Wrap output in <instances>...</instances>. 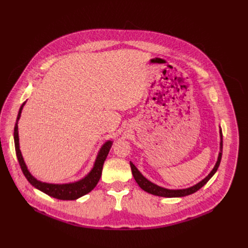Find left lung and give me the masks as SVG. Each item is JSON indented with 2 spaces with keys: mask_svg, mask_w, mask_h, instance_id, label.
<instances>
[{
  "mask_svg": "<svg viewBox=\"0 0 248 248\" xmlns=\"http://www.w3.org/2000/svg\"><path fill=\"white\" fill-rule=\"evenodd\" d=\"M220 152H219V155H218V159L217 162L215 164V167L213 168V170H211V172L206 176L204 180H202L200 183L196 184L193 186H190L187 188H182V190H170V188H166V187H162L159 186L155 184L151 183L150 181H148L146 178L142 175L137 168L134 166V164L130 161V167H131V170H132V174L134 176V179L136 181V183L138 184V186L142 188L143 191L152 194V195H155L158 197H166V198H179V197H185L187 195H191L196 193L197 191H199L200 188H201L203 186H205L208 181L212 178L215 174V172L217 171L219 166H220V162H221V157H222V149H223V138H222V130L220 129Z\"/></svg>",
  "mask_w": 248,
  "mask_h": 248,
  "instance_id": "1",
  "label": "left lung"
}]
</instances>
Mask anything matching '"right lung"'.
<instances>
[{
    "mask_svg": "<svg viewBox=\"0 0 248 248\" xmlns=\"http://www.w3.org/2000/svg\"><path fill=\"white\" fill-rule=\"evenodd\" d=\"M26 102L22 104L20 107L18 116H17V120L14 128V142H15V150H16V155L19 161V164L21 167V170L24 173L25 178L27 181L34 186L38 188L39 191L45 193L46 195H48L52 198L58 199V200H77L82 196L87 195L90 193L93 187H95L100 181L101 174H102V170L104 166V161L107 158L108 153L112 147L113 141L108 140L103 144V146L100 148V151L97 155V158L95 160V163H93V167L92 170L85 176L84 179H81L78 182L75 183H69V184H48V183H42L38 181L37 179H35L34 176L30 173L28 170V168L26 166V163L23 159L22 153L19 147V135H18V121L21 117V113L23 110V107H24Z\"/></svg>",
    "mask_w": 248,
    "mask_h": 248,
    "instance_id": "obj_1",
    "label": "right lung"
}]
</instances>
